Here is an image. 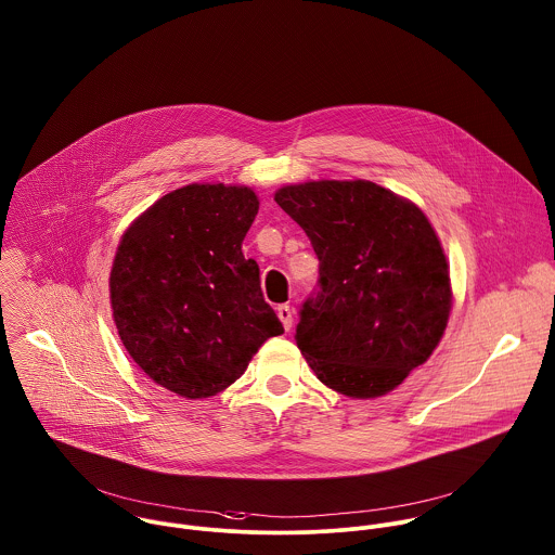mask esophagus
Returning a JSON list of instances; mask_svg holds the SVG:
<instances>
[{"mask_svg": "<svg viewBox=\"0 0 555 555\" xmlns=\"http://www.w3.org/2000/svg\"><path fill=\"white\" fill-rule=\"evenodd\" d=\"M276 315H279V320H281L283 328L289 331V328H292V322H294V311H292L287 305H281V307L276 309Z\"/></svg>", "mask_w": 555, "mask_h": 555, "instance_id": "1", "label": "esophagus"}]
</instances>
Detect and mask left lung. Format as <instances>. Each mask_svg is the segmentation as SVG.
I'll return each mask as SVG.
<instances>
[{"instance_id":"left-lung-1","label":"left lung","mask_w":555,"mask_h":555,"mask_svg":"<svg viewBox=\"0 0 555 555\" xmlns=\"http://www.w3.org/2000/svg\"><path fill=\"white\" fill-rule=\"evenodd\" d=\"M274 202L320 259L318 298L296 328L302 356L345 397L388 395L429 360L448 326L450 270L434 224L369 180L287 184Z\"/></svg>"}]
</instances>
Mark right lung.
I'll use <instances>...</instances> for the list:
<instances>
[{"instance_id":"obj_1","label":"right lung","mask_w":555,"mask_h":555,"mask_svg":"<svg viewBox=\"0 0 555 555\" xmlns=\"http://www.w3.org/2000/svg\"><path fill=\"white\" fill-rule=\"evenodd\" d=\"M259 197L240 184H189L121 233L112 274L117 334L158 386L184 399L229 388L257 349L283 334L242 240Z\"/></svg>"}]
</instances>
